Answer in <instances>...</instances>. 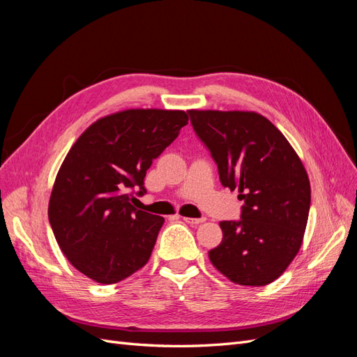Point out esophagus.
Listing matches in <instances>:
<instances>
[{"label": "esophagus", "instance_id": "esophagus-1", "mask_svg": "<svg viewBox=\"0 0 357 357\" xmlns=\"http://www.w3.org/2000/svg\"><path fill=\"white\" fill-rule=\"evenodd\" d=\"M183 220H185L186 223H189V225H199V223H202L205 219L204 218H201V219H193V218H181Z\"/></svg>", "mask_w": 357, "mask_h": 357}]
</instances>
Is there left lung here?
<instances>
[{
	"label": "left lung",
	"mask_w": 357,
	"mask_h": 357,
	"mask_svg": "<svg viewBox=\"0 0 357 357\" xmlns=\"http://www.w3.org/2000/svg\"><path fill=\"white\" fill-rule=\"evenodd\" d=\"M193 131L218 164L220 183L238 189L240 220H223L211 264L232 283L265 286L298 255L310 213L307 171L286 137L255 112L189 110Z\"/></svg>",
	"instance_id": "8db88e82"
}]
</instances>
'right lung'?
Returning a JSON list of instances; mask_svg holds the SVG:
<instances>
[{
    "label": "right lung",
    "instance_id": "add662e5",
    "mask_svg": "<svg viewBox=\"0 0 357 357\" xmlns=\"http://www.w3.org/2000/svg\"><path fill=\"white\" fill-rule=\"evenodd\" d=\"M188 121L181 110L119 112L92 123L63 159L49 222L70 264L93 282L119 283L147 264L165 220L132 201Z\"/></svg>",
    "mask_w": 357,
    "mask_h": 357
}]
</instances>
